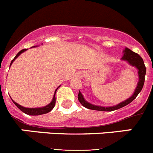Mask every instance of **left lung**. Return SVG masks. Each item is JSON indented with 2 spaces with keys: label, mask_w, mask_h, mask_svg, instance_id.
Segmentation results:
<instances>
[{
  "label": "left lung",
  "mask_w": 153,
  "mask_h": 153,
  "mask_svg": "<svg viewBox=\"0 0 153 153\" xmlns=\"http://www.w3.org/2000/svg\"><path fill=\"white\" fill-rule=\"evenodd\" d=\"M122 60H126L129 63V65H131L132 67H136L138 70V75H139V81H138L137 86H136V90H135L134 93L129 97V99H127L123 102H121L120 103L117 104L116 106H96L93 104L90 103L87 101L85 100V99L83 98V96L82 95V93L79 91V94H78V100L79 101L82 105L84 107L90 109H93V110H98V111H113L116 109H119L120 108L123 107V106H126L129 103H130L132 100H134L138 94L141 92L142 89L144 85V82H145V75L146 73V68L145 67L144 62L142 59L141 56L140 55L136 53L133 52L129 48H126L123 51V56L121 58Z\"/></svg>",
  "instance_id": "obj_1"
}]
</instances>
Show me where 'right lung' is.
<instances>
[{
    "instance_id": "right-lung-1",
    "label": "right lung",
    "mask_w": 153,
    "mask_h": 153,
    "mask_svg": "<svg viewBox=\"0 0 153 153\" xmlns=\"http://www.w3.org/2000/svg\"><path fill=\"white\" fill-rule=\"evenodd\" d=\"M34 47H36V46H34ZM27 49H23L21 50L20 52L17 53V55L15 56V57L13 58V60H12L11 63H10V67L11 66L12 63H13L14 60H15V59H17V57H18L22 53H24V51H26ZM59 88V87H58ZM57 88V89H58ZM57 89H56V90H55V93H54V95H53V100L52 101H51V102H50L48 105H47V106H44V107H39V108H26V107H24V106H21V105H19L18 103H17L16 102H14L13 100H12L13 102V103L15 104L16 106H17V108L18 109H20L22 112H24V113H26V114L27 115H30V116H38V115H42V114H45V113H49V112H51V110H52L53 109V107H54L55 106V103H56V97H55V94H56V90H57Z\"/></svg>"
}]
</instances>
